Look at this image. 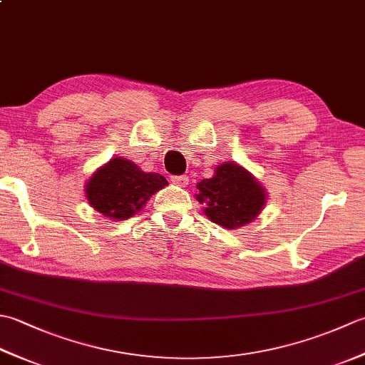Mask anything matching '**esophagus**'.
<instances>
[{
  "instance_id": "34e87169",
  "label": "esophagus",
  "mask_w": 365,
  "mask_h": 365,
  "mask_svg": "<svg viewBox=\"0 0 365 365\" xmlns=\"http://www.w3.org/2000/svg\"><path fill=\"white\" fill-rule=\"evenodd\" d=\"M173 182H174L175 185H178V187H187L190 180H188L187 175H174V177H173Z\"/></svg>"
}]
</instances>
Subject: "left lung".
<instances>
[{
  "mask_svg": "<svg viewBox=\"0 0 365 365\" xmlns=\"http://www.w3.org/2000/svg\"><path fill=\"white\" fill-rule=\"evenodd\" d=\"M196 187V199L205 205L208 220L226 229L252 222L267 202L265 188L237 163H222L212 178H204Z\"/></svg>",
  "mask_w": 365,
  "mask_h": 365,
  "instance_id": "left-lung-1",
  "label": "left lung"
}]
</instances>
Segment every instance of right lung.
I'll return each mask as SVG.
<instances>
[{
  "label": "right lung",
  "mask_w": 365,
  "mask_h": 365,
  "mask_svg": "<svg viewBox=\"0 0 365 365\" xmlns=\"http://www.w3.org/2000/svg\"><path fill=\"white\" fill-rule=\"evenodd\" d=\"M168 180L157 173H144L127 158H111L98 168L86 183L92 208L110 220H128L143 210L152 195L165 188Z\"/></svg>",
  "instance_id": "obj_1"
}]
</instances>
